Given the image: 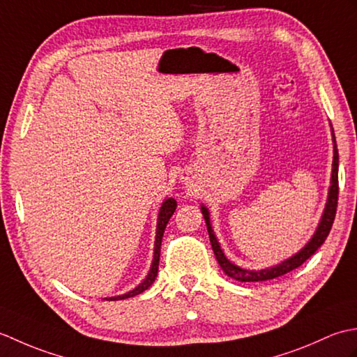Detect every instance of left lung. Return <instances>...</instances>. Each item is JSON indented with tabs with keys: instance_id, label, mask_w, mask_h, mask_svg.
<instances>
[{
	"instance_id": "8db88e82",
	"label": "left lung",
	"mask_w": 357,
	"mask_h": 357,
	"mask_svg": "<svg viewBox=\"0 0 357 357\" xmlns=\"http://www.w3.org/2000/svg\"><path fill=\"white\" fill-rule=\"evenodd\" d=\"M330 127H331V124H330ZM331 139H333V169H331V179H330L327 202H325V208H324V213L321 216V221H319V224H317L313 236L310 238V241L299 250L298 253H294L293 256L288 257V259H284L282 262L273 265V267H267L262 270H248V268H242V267H239V265L233 264L231 261L227 259V256L224 255L222 248H221V244L218 242V238L213 231V227H211L210 211L206 206H204V204H201V211H202V216H204V219H206V224H207L211 248H213L216 259L227 276H230L231 279H236V280H239V282H259V280L275 279V278L285 275V273H288V271L301 267V265L304 264L308 257H312L316 253V250L324 244L325 239H327V236H328L330 230H331L333 221H335L336 207H337V195H339V187H337L339 153H337L335 130H333V127H331Z\"/></svg>"
}]
</instances>
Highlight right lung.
<instances>
[{"label": "right lung", "mask_w": 357, "mask_h": 357, "mask_svg": "<svg viewBox=\"0 0 357 357\" xmlns=\"http://www.w3.org/2000/svg\"><path fill=\"white\" fill-rule=\"evenodd\" d=\"M176 201L173 198H165L161 204V208H159L158 213V222H156V238H155V250H153V261H151L150 270L147 273L146 279L142 280L139 285H136L133 290L127 291L124 294L119 296H112V298H105V301H121V299H127V298H133L136 294H141L142 291H146L147 288L155 282V279L158 276V265H159V255H161V242H162V234L167 224H169L172 215L176 210Z\"/></svg>", "instance_id": "add662e5"}]
</instances>
